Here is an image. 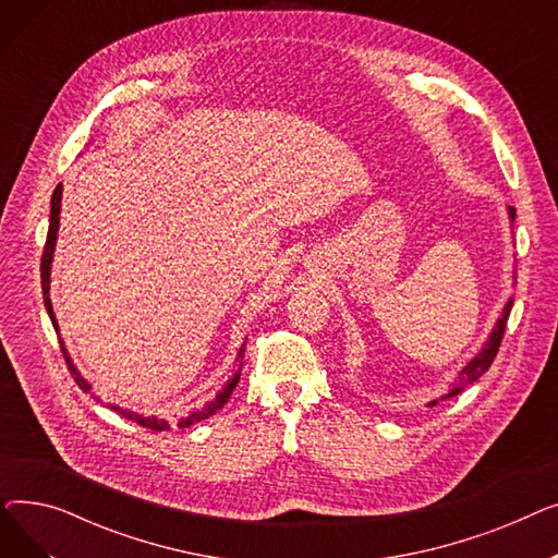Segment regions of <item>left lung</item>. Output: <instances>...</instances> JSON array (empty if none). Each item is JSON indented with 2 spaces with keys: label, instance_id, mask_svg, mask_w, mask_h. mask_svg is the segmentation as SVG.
<instances>
[{
  "label": "left lung",
  "instance_id": "8db88e82",
  "mask_svg": "<svg viewBox=\"0 0 558 558\" xmlns=\"http://www.w3.org/2000/svg\"><path fill=\"white\" fill-rule=\"evenodd\" d=\"M507 215H509V221H511V226H513V221H515V208H511V205H507ZM511 307H513V299H509L507 305L502 307V314H500V318L495 320V326H493L490 335L486 337L484 345L480 348V353H477L471 362H468V364L463 366V371L459 373L457 385H452V387L448 389V393L441 396L438 400H429L427 407H434V404H438L441 400H448V398L459 396L468 385H473L475 379H480V377L490 368L493 357L497 355V348H500V341H502V335H505V328H507V318H509V314H511Z\"/></svg>",
  "mask_w": 558,
  "mask_h": 558
}]
</instances>
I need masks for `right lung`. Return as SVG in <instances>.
Listing matches in <instances>:
<instances>
[{
    "mask_svg": "<svg viewBox=\"0 0 558 558\" xmlns=\"http://www.w3.org/2000/svg\"><path fill=\"white\" fill-rule=\"evenodd\" d=\"M61 201H63V185L58 183L56 190H53V196H51L49 232H47V244H45L43 267H40V269H43V274H40V276H43V299H45L47 314H49L51 324H53V330H56V335H58V341H61V348H63V355H65L68 368H70V373L74 375V383H76L83 391H93V385L87 383V379L83 377V373L76 368V364H74V360H72V355H70V350L65 348V341H63V337H61V328H58V320H56V314H53V305H51V299H49V289H51V262H53L56 242H58V228H61ZM244 350H246V345L242 343L240 355H238V368H234V373H232V377L228 379V383H226L210 400H205L203 404L194 407L192 412H187L185 416H181L179 423H175V427H190V425H196V423H201V421H205V418H210V416H215V414L219 412V409L230 400L234 387H238V383H240V375H242L240 360H244ZM93 398H95V400H101L97 393H93ZM106 407H110L112 412L122 414V416L129 418V421H135L137 425H142V427H146V429H154V432H167V429H171V423H169L167 418L144 416V414L133 412V409H124V407H120V404H106Z\"/></svg>",
    "mask_w": 558,
    "mask_h": 558,
    "instance_id": "right-lung-1",
    "label": "right lung"
}]
</instances>
